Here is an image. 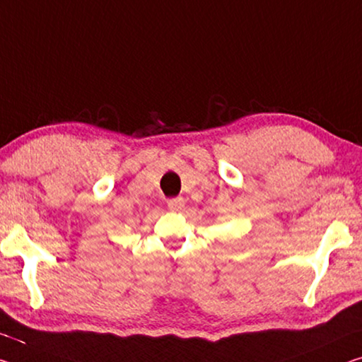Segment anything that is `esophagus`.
<instances>
[{
  "label": "esophagus",
  "instance_id": "34e87169",
  "mask_svg": "<svg viewBox=\"0 0 362 362\" xmlns=\"http://www.w3.org/2000/svg\"><path fill=\"white\" fill-rule=\"evenodd\" d=\"M183 206H185V199H183L182 197L168 199V208L172 211H180V209H183Z\"/></svg>",
  "mask_w": 362,
  "mask_h": 362
}]
</instances>
